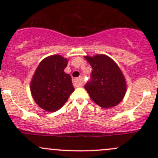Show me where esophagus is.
<instances>
[{"mask_svg":"<svg viewBox=\"0 0 158 158\" xmlns=\"http://www.w3.org/2000/svg\"><path fill=\"white\" fill-rule=\"evenodd\" d=\"M74 84L76 85V86H81L82 85V79L81 76L76 78V79H74Z\"/></svg>","mask_w":158,"mask_h":158,"instance_id":"esophagus-1","label":"esophagus"}]
</instances>
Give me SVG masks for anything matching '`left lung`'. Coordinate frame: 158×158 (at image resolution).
<instances>
[{
  "label": "left lung",
  "mask_w": 158,
  "mask_h": 158,
  "mask_svg": "<svg viewBox=\"0 0 158 158\" xmlns=\"http://www.w3.org/2000/svg\"><path fill=\"white\" fill-rule=\"evenodd\" d=\"M92 68L90 80L84 85L89 96L100 107L117 106L125 95L126 82L115 63L106 55L85 56Z\"/></svg>",
  "instance_id": "left-lung-1"
}]
</instances>
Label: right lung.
Instances as JSON below:
<instances>
[{
  "mask_svg": "<svg viewBox=\"0 0 158 158\" xmlns=\"http://www.w3.org/2000/svg\"><path fill=\"white\" fill-rule=\"evenodd\" d=\"M68 60L60 55L41 61L30 83V91L36 104L47 111L61 109L74 92L72 78L64 69Z\"/></svg>",
  "mask_w": 158,
  "mask_h": 158,
  "instance_id": "1",
  "label": "right lung"
}]
</instances>
